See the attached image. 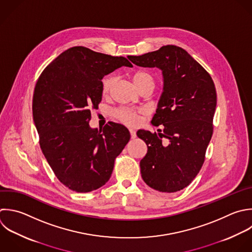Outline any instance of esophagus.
<instances>
[{
    "instance_id": "obj_1",
    "label": "esophagus",
    "mask_w": 252,
    "mask_h": 252,
    "mask_svg": "<svg viewBox=\"0 0 252 252\" xmlns=\"http://www.w3.org/2000/svg\"><path fill=\"white\" fill-rule=\"evenodd\" d=\"M130 135H131V139H135L136 138V131L133 129H130Z\"/></svg>"
}]
</instances>
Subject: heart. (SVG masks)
Here are the masks:
<instances>
[{
    "instance_id": "1",
    "label": "heart",
    "mask_w": 252,
    "mask_h": 252,
    "mask_svg": "<svg viewBox=\"0 0 252 252\" xmlns=\"http://www.w3.org/2000/svg\"><path fill=\"white\" fill-rule=\"evenodd\" d=\"M114 77L113 76H107L102 81V93L104 94H108L111 90L113 84H114ZM132 81L136 88L140 90L142 87L151 85L155 87V79L154 77L145 71H138L132 76ZM143 110L134 111L126 108H118L112 111V115L114 118H116L118 121L125 123L127 125H136L139 121V114L143 113Z\"/></svg>"
}]
</instances>
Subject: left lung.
<instances>
[{"instance_id": "8db88e82", "label": "left lung", "mask_w": 252, "mask_h": 252, "mask_svg": "<svg viewBox=\"0 0 252 252\" xmlns=\"http://www.w3.org/2000/svg\"><path fill=\"white\" fill-rule=\"evenodd\" d=\"M128 59L140 67L158 68L163 78L162 94L152 119L153 125L163 126V132H137L148 147L140 161L142 178L157 191H179L200 171L213 135L217 105L214 82L187 51L175 45Z\"/></svg>"}]
</instances>
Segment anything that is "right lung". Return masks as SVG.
<instances>
[{
  "mask_svg": "<svg viewBox=\"0 0 252 252\" xmlns=\"http://www.w3.org/2000/svg\"><path fill=\"white\" fill-rule=\"evenodd\" d=\"M133 67L125 57L75 46L61 53L41 73L32 100V115L44 157L69 189L86 193L103 186L114 160L130 140L118 123L91 128V108L101 101L104 76Z\"/></svg>",
  "mask_w": 252,
  "mask_h": 252,
  "instance_id": "right-lung-1",
  "label": "right lung"
}]
</instances>
